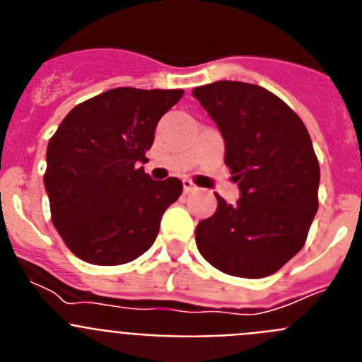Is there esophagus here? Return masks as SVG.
<instances>
[{
  "label": "esophagus",
  "mask_w": 362,
  "mask_h": 362,
  "mask_svg": "<svg viewBox=\"0 0 362 362\" xmlns=\"http://www.w3.org/2000/svg\"><path fill=\"white\" fill-rule=\"evenodd\" d=\"M183 190L187 192V194H188V192H194V190H196V185L192 183L190 179H183Z\"/></svg>",
  "instance_id": "esophagus-1"
}]
</instances>
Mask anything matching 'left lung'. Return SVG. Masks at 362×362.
Segmentation results:
<instances>
[{
    "label": "left lung",
    "instance_id": "obj_1",
    "mask_svg": "<svg viewBox=\"0 0 362 362\" xmlns=\"http://www.w3.org/2000/svg\"><path fill=\"white\" fill-rule=\"evenodd\" d=\"M225 139V163L241 197L196 228L197 250L228 276L261 279L303 248L319 199V163L305 123L252 83L216 81L192 90Z\"/></svg>",
    "mask_w": 362,
    "mask_h": 362
}]
</instances>
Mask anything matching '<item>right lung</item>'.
Segmentation results:
<instances>
[{"label": "right lung", "mask_w": 362, "mask_h": 362, "mask_svg": "<svg viewBox=\"0 0 362 362\" xmlns=\"http://www.w3.org/2000/svg\"><path fill=\"white\" fill-rule=\"evenodd\" d=\"M183 94L119 86L74 107L57 127L43 181L54 226L74 255L114 267L153 245L183 183L153 181L141 165L159 119Z\"/></svg>", "instance_id": "obj_1"}]
</instances>
